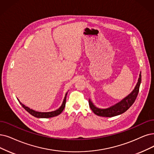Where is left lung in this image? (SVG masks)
<instances>
[{
	"label": "left lung",
	"instance_id": "obj_1",
	"mask_svg": "<svg viewBox=\"0 0 154 154\" xmlns=\"http://www.w3.org/2000/svg\"><path fill=\"white\" fill-rule=\"evenodd\" d=\"M141 82V75L140 72L138 82L136 86H135L134 90L130 94L127 95L125 98H124L123 99H122L120 102L116 103L114 105L110 106V107L106 109H100L96 107L90 98H89L88 102L90 109L96 115L102 117H109H109H114L124 113L133 105V103L134 102L135 100H136L137 95L138 94Z\"/></svg>",
	"mask_w": 154,
	"mask_h": 154
}]
</instances>
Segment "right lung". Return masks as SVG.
I'll return each mask as SVG.
<instances>
[{"label": "right lung", "mask_w": 154, "mask_h": 154, "mask_svg": "<svg viewBox=\"0 0 154 154\" xmlns=\"http://www.w3.org/2000/svg\"><path fill=\"white\" fill-rule=\"evenodd\" d=\"M67 94V92L63 100V102L62 103V105L60 106V107L57 109L56 110H54V111H51V112H38V111H36L35 110H33L32 109H30L29 107L24 106L23 103H22L20 100L18 99V101H19L20 103L22 106V107L25 109L27 112H28L30 114H32V116H33L35 118H52V117H55L57 116L58 115H59L61 112L63 111V110L65 107L66 106V96Z\"/></svg>", "instance_id": "right-lung-1"}]
</instances>
